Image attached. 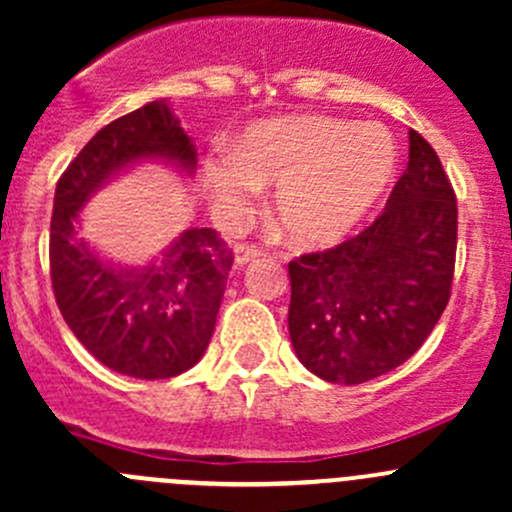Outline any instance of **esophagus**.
Instances as JSON below:
<instances>
[{"label": "esophagus", "mask_w": 512, "mask_h": 512, "mask_svg": "<svg viewBox=\"0 0 512 512\" xmlns=\"http://www.w3.org/2000/svg\"><path fill=\"white\" fill-rule=\"evenodd\" d=\"M262 255V247L257 245H247V242H240V245L235 247V260L237 265H245V262L255 260V257Z\"/></svg>", "instance_id": "esophagus-1"}]
</instances>
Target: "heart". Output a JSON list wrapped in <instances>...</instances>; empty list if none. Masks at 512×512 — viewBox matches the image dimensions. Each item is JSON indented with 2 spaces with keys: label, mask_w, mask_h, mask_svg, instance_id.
Segmentation results:
<instances>
[{
  "label": "heart",
  "mask_w": 512,
  "mask_h": 512,
  "mask_svg": "<svg viewBox=\"0 0 512 512\" xmlns=\"http://www.w3.org/2000/svg\"><path fill=\"white\" fill-rule=\"evenodd\" d=\"M394 136L376 123L294 116L252 126L232 153L205 160V185L225 220L277 185L275 220L297 245L337 242L374 208L396 173Z\"/></svg>",
  "instance_id": "heart-1"
}]
</instances>
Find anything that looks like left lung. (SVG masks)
I'll return each mask as SVG.
<instances>
[{"label":"left lung","mask_w":512,"mask_h":512,"mask_svg":"<svg viewBox=\"0 0 512 512\" xmlns=\"http://www.w3.org/2000/svg\"><path fill=\"white\" fill-rule=\"evenodd\" d=\"M458 203L431 143L409 131V165L359 235L289 262V339L332 384H364L418 352L451 299Z\"/></svg>","instance_id":"1"}]
</instances>
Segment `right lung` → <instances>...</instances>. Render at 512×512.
Returning a JSON list of instances; mask_svg holds the SVG:
<instances>
[{"label":"right lung","mask_w":512,"mask_h":512,"mask_svg":"<svg viewBox=\"0 0 512 512\" xmlns=\"http://www.w3.org/2000/svg\"><path fill=\"white\" fill-rule=\"evenodd\" d=\"M168 158L193 173L195 146L165 101L116 118L61 173L49 235L51 287L61 317L108 369L170 379L198 364L215 329L235 255L213 227H193L141 270H121L86 247L74 220L123 165Z\"/></svg>","instance_id":"1"}]
</instances>
